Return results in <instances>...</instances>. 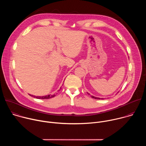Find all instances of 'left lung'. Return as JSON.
<instances>
[{
  "instance_id": "8db88e82",
  "label": "left lung",
  "mask_w": 146,
  "mask_h": 146,
  "mask_svg": "<svg viewBox=\"0 0 146 146\" xmlns=\"http://www.w3.org/2000/svg\"><path fill=\"white\" fill-rule=\"evenodd\" d=\"M89 95H90V94H88ZM91 98H94V99H104V98H98V97H95V96H91Z\"/></svg>"
}]
</instances>
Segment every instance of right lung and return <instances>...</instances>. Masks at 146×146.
Returning a JSON list of instances; mask_svg holds the SVG:
<instances>
[{
  "mask_svg": "<svg viewBox=\"0 0 146 146\" xmlns=\"http://www.w3.org/2000/svg\"><path fill=\"white\" fill-rule=\"evenodd\" d=\"M60 89H61V88H60ZM60 89L58 90V91H60ZM29 95H31V96H33L34 98H37V99H50V98H53V97H54L56 95L55 94H53V95H46V96H34V95H30L29 94Z\"/></svg>",
  "mask_w": 146,
  "mask_h": 146,
  "instance_id": "add662e5",
  "label": "right lung"
}]
</instances>
